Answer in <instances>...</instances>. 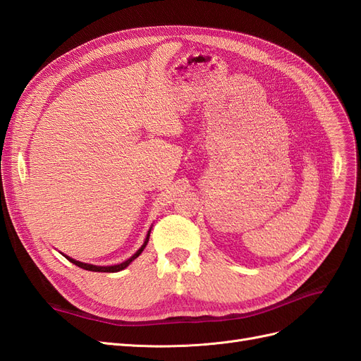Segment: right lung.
<instances>
[{"label":"right lung","mask_w":361,"mask_h":361,"mask_svg":"<svg viewBox=\"0 0 361 361\" xmlns=\"http://www.w3.org/2000/svg\"><path fill=\"white\" fill-rule=\"evenodd\" d=\"M149 236H150V231L147 232V236H146V239H145V244L138 248L137 253H135L134 256H130L128 260L122 262V264H118V265H111V267H96V265H90V264H82V262L75 260V259H72V257H69V256H66V255H64V256H66V259H68V260H71L73 265L80 267V268H82V269H87V271H93V272H117V271H122V269H125V268L130 264V262H133L134 259H137V257L141 255V251L145 250V247H146V245H147V243H149Z\"/></svg>","instance_id":"right-lung-1"}]
</instances>
